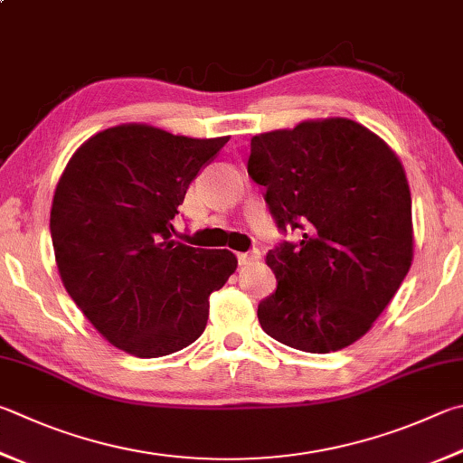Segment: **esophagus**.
Returning <instances> with one entry per match:
<instances>
[{"label":"esophagus","mask_w":463,"mask_h":463,"mask_svg":"<svg viewBox=\"0 0 463 463\" xmlns=\"http://www.w3.org/2000/svg\"><path fill=\"white\" fill-rule=\"evenodd\" d=\"M259 257H260L259 249L249 250V253H239V265H249V263H253V260H257Z\"/></svg>","instance_id":"34e87169"}]
</instances>
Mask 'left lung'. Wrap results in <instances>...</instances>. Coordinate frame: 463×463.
Here are the masks:
<instances>
[{
  "label": "left lung",
  "mask_w": 463,
  "mask_h": 463,
  "mask_svg": "<svg viewBox=\"0 0 463 463\" xmlns=\"http://www.w3.org/2000/svg\"><path fill=\"white\" fill-rule=\"evenodd\" d=\"M249 175L281 232L267 253L277 289L259 304L265 334L327 354L371 330L413 260L411 192L399 157L363 125L332 117L250 139Z\"/></svg>",
  "instance_id": "8db88e82"
}]
</instances>
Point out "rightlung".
<instances>
[{
	"label": "right lung",
	"instance_id": "add662e5",
	"mask_svg": "<svg viewBox=\"0 0 463 463\" xmlns=\"http://www.w3.org/2000/svg\"><path fill=\"white\" fill-rule=\"evenodd\" d=\"M229 137L128 123L87 139L54 192L58 273L89 322L123 352L167 356L204 332L210 293L237 269L226 249L172 239L186 190Z\"/></svg>",
	"mask_w": 463,
	"mask_h": 463
}]
</instances>
